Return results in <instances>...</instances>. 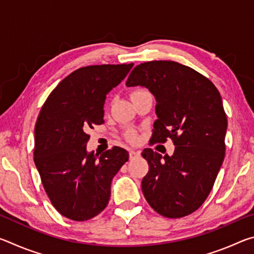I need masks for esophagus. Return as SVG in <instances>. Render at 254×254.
Wrapping results in <instances>:
<instances>
[{
	"label": "esophagus",
	"instance_id": "esophagus-1",
	"mask_svg": "<svg viewBox=\"0 0 254 254\" xmlns=\"http://www.w3.org/2000/svg\"><path fill=\"white\" fill-rule=\"evenodd\" d=\"M128 154H130V159H133V158L140 156V151H136V150H130Z\"/></svg>",
	"mask_w": 254,
	"mask_h": 254
}]
</instances>
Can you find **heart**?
<instances>
[{"label":"heart","instance_id":"b5f03b06","mask_svg":"<svg viewBox=\"0 0 254 254\" xmlns=\"http://www.w3.org/2000/svg\"><path fill=\"white\" fill-rule=\"evenodd\" d=\"M142 92H145V91H143V89H137V91H134L132 93V96H134V95H136V94H139V93H142ZM128 136L131 137V139H134V133H130V134H128Z\"/></svg>","mask_w":254,"mask_h":254}]
</instances>
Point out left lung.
I'll use <instances>...</instances> for the list:
<instances>
[{
  "instance_id": "left-lung-1",
  "label": "left lung",
  "mask_w": 254,
  "mask_h": 254,
  "mask_svg": "<svg viewBox=\"0 0 254 254\" xmlns=\"http://www.w3.org/2000/svg\"><path fill=\"white\" fill-rule=\"evenodd\" d=\"M126 85L142 86L156 98L152 142L170 137L175 144L173 156L143 150L145 199L165 217L191 214L207 198L224 160L227 119L220 92L192 68L170 60L140 64Z\"/></svg>"
}]
</instances>
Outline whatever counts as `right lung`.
<instances>
[{
    "label": "right lung",
    "instance_id": "1",
    "mask_svg": "<svg viewBox=\"0 0 254 254\" xmlns=\"http://www.w3.org/2000/svg\"><path fill=\"white\" fill-rule=\"evenodd\" d=\"M133 64L95 65L72 71L42 106L34 127V163L51 204L72 221H87L109 204L112 179L128 152L114 147L88 152L87 132L104 123L106 95Z\"/></svg>",
    "mask_w": 254,
    "mask_h": 254
}]
</instances>
